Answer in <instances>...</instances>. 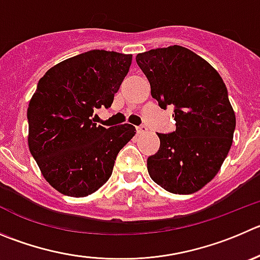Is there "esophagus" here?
<instances>
[{
    "instance_id": "obj_1",
    "label": "esophagus",
    "mask_w": 260,
    "mask_h": 260,
    "mask_svg": "<svg viewBox=\"0 0 260 260\" xmlns=\"http://www.w3.org/2000/svg\"><path fill=\"white\" fill-rule=\"evenodd\" d=\"M148 132V127L145 125H140L137 127V133L138 134H145Z\"/></svg>"
}]
</instances>
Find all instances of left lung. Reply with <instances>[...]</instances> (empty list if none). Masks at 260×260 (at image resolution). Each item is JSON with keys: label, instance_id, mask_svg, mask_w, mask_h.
I'll use <instances>...</instances> for the list:
<instances>
[{"label": "left lung", "instance_id": "8db88e82", "mask_svg": "<svg viewBox=\"0 0 260 260\" xmlns=\"http://www.w3.org/2000/svg\"><path fill=\"white\" fill-rule=\"evenodd\" d=\"M160 108L174 107L176 130L158 134L159 149L148 157L149 176L174 194L206 186L226 159L236 117L227 88L216 69L181 46L155 48L137 56Z\"/></svg>", "mask_w": 260, "mask_h": 260}]
</instances>
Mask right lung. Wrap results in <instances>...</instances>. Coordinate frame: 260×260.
Masks as SVG:
<instances>
[{"mask_svg": "<svg viewBox=\"0 0 260 260\" xmlns=\"http://www.w3.org/2000/svg\"><path fill=\"white\" fill-rule=\"evenodd\" d=\"M132 60V54L93 49L54 65L38 81L26 113L29 150L61 194L97 191L135 135L130 123L106 128L90 118L95 108L111 107Z\"/></svg>", "mask_w": 260, "mask_h": 260, "instance_id": "1", "label": "right lung"}]
</instances>
